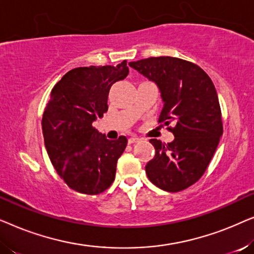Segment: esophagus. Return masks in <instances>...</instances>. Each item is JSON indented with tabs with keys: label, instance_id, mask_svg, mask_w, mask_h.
<instances>
[{
	"label": "esophagus",
	"instance_id": "esophagus-1",
	"mask_svg": "<svg viewBox=\"0 0 254 254\" xmlns=\"http://www.w3.org/2000/svg\"><path fill=\"white\" fill-rule=\"evenodd\" d=\"M136 142H140V138L137 136H131L128 138V143L129 144H133V143H136Z\"/></svg>",
	"mask_w": 254,
	"mask_h": 254
}]
</instances>
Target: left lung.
I'll return each mask as SVG.
<instances>
[{
	"mask_svg": "<svg viewBox=\"0 0 254 254\" xmlns=\"http://www.w3.org/2000/svg\"><path fill=\"white\" fill-rule=\"evenodd\" d=\"M161 92L159 123L175 124V140L151 138L155 156L145 165L150 182L166 192H179L201 178L223 134L216 89L199 65L171 57L129 62Z\"/></svg>",
	"mask_w": 254,
	"mask_h": 254,
	"instance_id": "8db88e82",
	"label": "left lung"
}]
</instances>
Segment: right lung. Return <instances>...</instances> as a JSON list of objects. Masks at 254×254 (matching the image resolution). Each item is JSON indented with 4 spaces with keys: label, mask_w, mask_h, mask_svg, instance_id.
Instances as JSON below:
<instances>
[{
    "label": "right lung",
    "mask_w": 254,
    "mask_h": 254,
    "mask_svg": "<svg viewBox=\"0 0 254 254\" xmlns=\"http://www.w3.org/2000/svg\"><path fill=\"white\" fill-rule=\"evenodd\" d=\"M128 72L126 61L75 68L52 90L41 123L45 147L59 176L76 192L96 195L114 182L127 138L107 140L92 124L109 109L111 86Z\"/></svg>",
    "instance_id": "1"
}]
</instances>
